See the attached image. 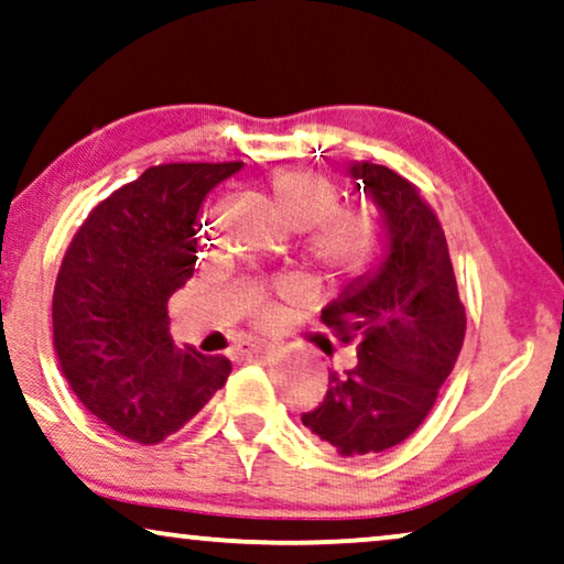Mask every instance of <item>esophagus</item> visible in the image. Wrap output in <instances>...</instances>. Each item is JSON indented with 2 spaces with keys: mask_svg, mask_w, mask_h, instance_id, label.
Masks as SVG:
<instances>
[{
  "mask_svg": "<svg viewBox=\"0 0 564 564\" xmlns=\"http://www.w3.org/2000/svg\"><path fill=\"white\" fill-rule=\"evenodd\" d=\"M272 348L274 346H264V343L243 340V343H239V346H236V356H239V358H254V356L269 354V350H272Z\"/></svg>",
  "mask_w": 564,
  "mask_h": 564,
  "instance_id": "34e87169",
  "label": "esophagus"
}]
</instances>
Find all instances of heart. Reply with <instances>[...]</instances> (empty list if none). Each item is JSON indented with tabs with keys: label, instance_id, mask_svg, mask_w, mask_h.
<instances>
[{
	"label": "heart",
	"instance_id": "obj_1",
	"mask_svg": "<svg viewBox=\"0 0 564 564\" xmlns=\"http://www.w3.org/2000/svg\"><path fill=\"white\" fill-rule=\"evenodd\" d=\"M274 214L302 231V257L333 282L369 272L381 254V226L371 208L338 206V187L313 170L288 167L264 183ZM257 325L280 321V302L259 297L251 305Z\"/></svg>",
	"mask_w": 564,
	"mask_h": 564
}]
</instances>
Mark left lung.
I'll list each match as a JSON object with an SVG mask.
<instances>
[{
    "instance_id": "left-lung-1",
    "label": "left lung",
    "mask_w": 564,
    "mask_h": 564,
    "mask_svg": "<svg viewBox=\"0 0 564 564\" xmlns=\"http://www.w3.org/2000/svg\"><path fill=\"white\" fill-rule=\"evenodd\" d=\"M350 175L381 208L389 251L323 310L343 343L356 340V366L333 371L323 402L302 414L343 458L404 443L435 406L465 338L445 231L420 187L373 162H354Z\"/></svg>"
}]
</instances>
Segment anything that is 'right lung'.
<instances>
[{
    "instance_id": "right-lung-1",
    "label": "right lung",
    "mask_w": 564,
    "mask_h": 564,
    "mask_svg": "<svg viewBox=\"0 0 564 564\" xmlns=\"http://www.w3.org/2000/svg\"><path fill=\"white\" fill-rule=\"evenodd\" d=\"M243 162H170L121 185L73 234L53 292L63 377L94 417L140 445L185 427L231 361L175 350L167 300L193 276L198 210Z\"/></svg>"
}]
</instances>
